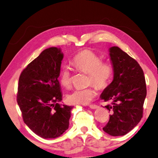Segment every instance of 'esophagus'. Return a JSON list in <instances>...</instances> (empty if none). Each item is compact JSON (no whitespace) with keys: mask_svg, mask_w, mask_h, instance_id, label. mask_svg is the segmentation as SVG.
Returning <instances> with one entry per match:
<instances>
[{"mask_svg":"<svg viewBox=\"0 0 158 158\" xmlns=\"http://www.w3.org/2000/svg\"><path fill=\"white\" fill-rule=\"evenodd\" d=\"M89 107H90V109H95L98 108V106L96 105H89Z\"/></svg>","mask_w":158,"mask_h":158,"instance_id":"1","label":"esophagus"}]
</instances>
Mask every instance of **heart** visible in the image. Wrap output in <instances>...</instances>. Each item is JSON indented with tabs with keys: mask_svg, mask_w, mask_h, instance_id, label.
<instances>
[{
	"mask_svg": "<svg viewBox=\"0 0 158 158\" xmlns=\"http://www.w3.org/2000/svg\"><path fill=\"white\" fill-rule=\"evenodd\" d=\"M77 70L89 74V84H93L100 89H103L109 84L113 76V68L108 62L101 61V58L97 53L90 49H84L74 56L71 61ZM59 80L63 86L68 88L72 84L71 72L67 66L60 69ZM96 90L93 85L85 89H77L67 95V101L69 104L89 103L96 96Z\"/></svg>",
	"mask_w": 158,
	"mask_h": 158,
	"instance_id": "heart-1",
	"label": "heart"
}]
</instances>
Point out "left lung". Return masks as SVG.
I'll return each mask as SVG.
<instances>
[{"label":"left lung","instance_id":"8db88e82","mask_svg":"<svg viewBox=\"0 0 158 158\" xmlns=\"http://www.w3.org/2000/svg\"><path fill=\"white\" fill-rule=\"evenodd\" d=\"M114 79L100 98L111 104V112L103 130L111 136H123L132 130L143 116L146 85L143 69L137 61L118 47L109 48Z\"/></svg>","mask_w":158,"mask_h":158}]
</instances>
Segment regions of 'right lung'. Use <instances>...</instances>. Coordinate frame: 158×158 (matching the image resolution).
<instances>
[{
  "mask_svg": "<svg viewBox=\"0 0 158 158\" xmlns=\"http://www.w3.org/2000/svg\"><path fill=\"white\" fill-rule=\"evenodd\" d=\"M63 53L60 48L44 50L19 79L17 103L26 125L44 139L60 137L69 127L72 106L62 100L60 76Z\"/></svg>",
  "mask_w": 158,
  "mask_h": 158,
  "instance_id": "add662e5",
  "label": "right lung"
}]
</instances>
